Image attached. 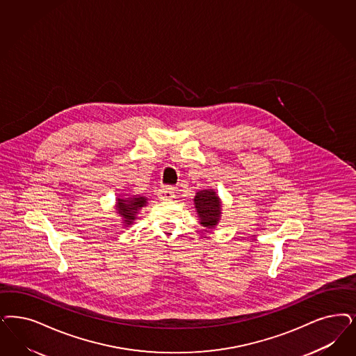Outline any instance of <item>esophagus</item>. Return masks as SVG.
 Returning a JSON list of instances; mask_svg holds the SVG:
<instances>
[{"instance_id":"obj_1","label":"esophagus","mask_w":356,"mask_h":356,"mask_svg":"<svg viewBox=\"0 0 356 356\" xmlns=\"http://www.w3.org/2000/svg\"><path fill=\"white\" fill-rule=\"evenodd\" d=\"M173 197H175V193H173L171 188L164 186V188H161V189L158 191V198H159L160 201H170Z\"/></svg>"}]
</instances>
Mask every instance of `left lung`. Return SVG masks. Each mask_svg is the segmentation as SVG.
Returning <instances> with one entry per match:
<instances>
[{
  "label": "left lung",
  "instance_id": "left-lung-1",
  "mask_svg": "<svg viewBox=\"0 0 356 356\" xmlns=\"http://www.w3.org/2000/svg\"><path fill=\"white\" fill-rule=\"evenodd\" d=\"M197 218L201 226L214 229L222 216V201L214 189L198 191L193 198Z\"/></svg>",
  "mask_w": 356,
  "mask_h": 356
}]
</instances>
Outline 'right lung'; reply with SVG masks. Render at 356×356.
I'll list each match as a JSON object with an SVG mask.
<instances>
[{"instance_id":"right-lung-1","label":"right lung","mask_w":356,"mask_h":356,"mask_svg":"<svg viewBox=\"0 0 356 356\" xmlns=\"http://www.w3.org/2000/svg\"><path fill=\"white\" fill-rule=\"evenodd\" d=\"M147 197L140 195H118L115 200V213L121 217V225L124 227H130L142 209L147 205Z\"/></svg>"}]
</instances>
